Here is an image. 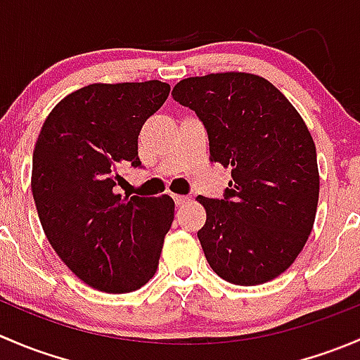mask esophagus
Masks as SVG:
<instances>
[{
	"label": "esophagus",
	"instance_id": "34e87169",
	"mask_svg": "<svg viewBox=\"0 0 360 360\" xmlns=\"http://www.w3.org/2000/svg\"><path fill=\"white\" fill-rule=\"evenodd\" d=\"M174 202H176V205L179 207V205H183V203H186L188 200H190V198L188 197H184V195H174Z\"/></svg>",
	"mask_w": 360,
	"mask_h": 360
}]
</instances>
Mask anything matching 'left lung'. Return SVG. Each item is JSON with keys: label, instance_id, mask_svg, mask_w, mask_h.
Wrapping results in <instances>:
<instances>
[{"label": "left lung", "instance_id": "8db88e82", "mask_svg": "<svg viewBox=\"0 0 360 360\" xmlns=\"http://www.w3.org/2000/svg\"><path fill=\"white\" fill-rule=\"evenodd\" d=\"M172 97L197 112L210 162L233 177L221 200L197 197L210 268L237 285L278 277L307 244L317 212V151L303 118L277 86L250 72L181 79Z\"/></svg>", "mask_w": 360, "mask_h": 360}]
</instances>
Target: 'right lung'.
Masks as SVG:
<instances>
[{"label":"right lung","instance_id":"1","mask_svg":"<svg viewBox=\"0 0 360 360\" xmlns=\"http://www.w3.org/2000/svg\"><path fill=\"white\" fill-rule=\"evenodd\" d=\"M158 79L92 83L64 97L32 153L31 190L43 231L79 281L132 292L158 268L174 200L116 193L125 165L141 167L137 136L169 97Z\"/></svg>","mask_w":360,"mask_h":360}]
</instances>
